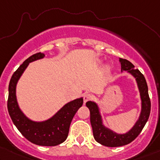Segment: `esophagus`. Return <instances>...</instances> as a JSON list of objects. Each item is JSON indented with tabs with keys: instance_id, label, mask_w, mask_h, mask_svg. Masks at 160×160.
<instances>
[{
	"instance_id": "obj_1",
	"label": "esophagus",
	"mask_w": 160,
	"mask_h": 160,
	"mask_svg": "<svg viewBox=\"0 0 160 160\" xmlns=\"http://www.w3.org/2000/svg\"><path fill=\"white\" fill-rule=\"evenodd\" d=\"M92 99V96L91 94L89 93H86L83 96V101H84V103L87 102V101H89V100Z\"/></svg>"
}]
</instances>
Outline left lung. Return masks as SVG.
Masks as SVG:
<instances>
[{"label":"left lung","instance_id":"left-lung-1","mask_svg":"<svg viewBox=\"0 0 160 160\" xmlns=\"http://www.w3.org/2000/svg\"><path fill=\"white\" fill-rule=\"evenodd\" d=\"M122 71H128L136 78L142 100V110L138 121L131 131L124 134H118L104 127L102 122L97 105L92 102H87V106L90 112V123L95 140L98 143L106 147H115L127 145L132 142L140 134L150 114L151 102L148 94V87L143 73L135 69L134 64L126 59L120 58Z\"/></svg>","mask_w":160,"mask_h":160}]
</instances>
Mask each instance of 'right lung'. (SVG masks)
I'll return each mask as SVG.
<instances>
[{"mask_svg":"<svg viewBox=\"0 0 160 160\" xmlns=\"http://www.w3.org/2000/svg\"><path fill=\"white\" fill-rule=\"evenodd\" d=\"M45 54L38 52L28 58L12 75L9 83L8 109L13 124L24 138L39 146L58 145L67 139L72 119L82 106L83 98L70 102L61 108L52 118L43 122H34L28 119L19 108L16 98V86L29 62L41 59Z\"/></svg>","mask_w":160,"mask_h":160,"instance_id":"1","label":"right lung"}]
</instances>
